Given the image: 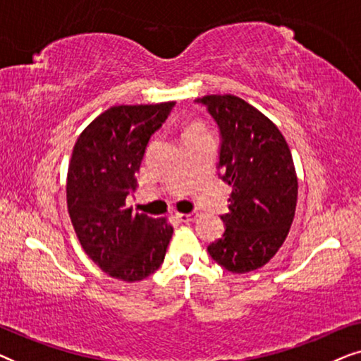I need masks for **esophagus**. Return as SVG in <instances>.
<instances>
[{"mask_svg": "<svg viewBox=\"0 0 361 361\" xmlns=\"http://www.w3.org/2000/svg\"><path fill=\"white\" fill-rule=\"evenodd\" d=\"M197 212H192V214H177L176 219L184 221V224H190V221H194L197 219Z\"/></svg>", "mask_w": 361, "mask_h": 361, "instance_id": "esophagus-1", "label": "esophagus"}]
</instances>
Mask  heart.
<instances>
[{
    "label": "heart",
    "mask_w": 361,
    "mask_h": 361,
    "mask_svg": "<svg viewBox=\"0 0 361 361\" xmlns=\"http://www.w3.org/2000/svg\"><path fill=\"white\" fill-rule=\"evenodd\" d=\"M202 130H205V128L202 126L200 123H192V125L185 130L184 135H189V133H197V131H202Z\"/></svg>",
    "instance_id": "heart-1"
}]
</instances>
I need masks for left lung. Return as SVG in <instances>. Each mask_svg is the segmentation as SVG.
I'll list each match as a JSON object with an SVG mask.
<instances>
[{"label":"left lung","instance_id":"obj_1","mask_svg":"<svg viewBox=\"0 0 361 361\" xmlns=\"http://www.w3.org/2000/svg\"><path fill=\"white\" fill-rule=\"evenodd\" d=\"M221 135V179L231 187L225 233L209 253L231 273L264 266L283 246L298 204V176L290 149L278 126L235 95H205Z\"/></svg>","mask_w":361,"mask_h":361}]
</instances>
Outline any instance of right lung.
Instances as JSON below:
<instances>
[{
    "label": "right lung",
    "instance_id": "1",
    "mask_svg": "<svg viewBox=\"0 0 361 361\" xmlns=\"http://www.w3.org/2000/svg\"><path fill=\"white\" fill-rule=\"evenodd\" d=\"M176 102L116 105L80 133L67 172V209L82 248L111 278L136 283L164 261L174 228L126 207L152 133Z\"/></svg>",
    "mask_w": 361,
    "mask_h": 361
}]
</instances>
